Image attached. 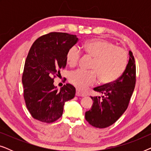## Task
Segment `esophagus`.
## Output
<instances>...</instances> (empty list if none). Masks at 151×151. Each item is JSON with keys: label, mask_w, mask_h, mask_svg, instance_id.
Instances as JSON below:
<instances>
[{"label": "esophagus", "mask_w": 151, "mask_h": 151, "mask_svg": "<svg viewBox=\"0 0 151 151\" xmlns=\"http://www.w3.org/2000/svg\"><path fill=\"white\" fill-rule=\"evenodd\" d=\"M76 96H80V97H84L86 96V93L84 92H82L80 90H76Z\"/></svg>", "instance_id": "1"}]
</instances>
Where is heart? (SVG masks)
<instances>
[{
    "instance_id": "1",
    "label": "heart",
    "mask_w": 151,
    "mask_h": 151,
    "mask_svg": "<svg viewBox=\"0 0 151 151\" xmlns=\"http://www.w3.org/2000/svg\"><path fill=\"white\" fill-rule=\"evenodd\" d=\"M84 50L93 58L91 69L86 71L78 69L69 73V79L76 87L84 89L96 81L97 74L102 82L108 83L117 79L127 67L128 55L123 49L114 43L104 40H91L83 46ZM80 58V51L73 46L68 51L67 62L71 67L77 65Z\"/></svg>"
}]
</instances>
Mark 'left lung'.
<instances>
[{
  "mask_svg": "<svg viewBox=\"0 0 151 151\" xmlns=\"http://www.w3.org/2000/svg\"><path fill=\"white\" fill-rule=\"evenodd\" d=\"M129 60L122 75L113 82L94 88L101 97H91V109L86 111V120L93 127L104 129L114 124L127 110L135 85V59L129 51Z\"/></svg>",
  "mask_w": 151,
  "mask_h": 151,
  "instance_id": "1",
  "label": "left lung"
}]
</instances>
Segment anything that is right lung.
<instances>
[{"mask_svg": "<svg viewBox=\"0 0 151 151\" xmlns=\"http://www.w3.org/2000/svg\"><path fill=\"white\" fill-rule=\"evenodd\" d=\"M78 40L76 35L51 32L38 38L30 48L22 81L27 108L34 119L53 122L63 115L65 103L75 96L73 85L66 84L58 90L53 78L65 67L68 51Z\"/></svg>", "mask_w": 151, "mask_h": 151, "instance_id": "obj_1", "label": "right lung"}]
</instances>
